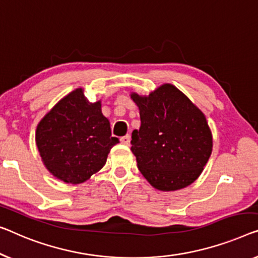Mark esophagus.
I'll return each instance as SVG.
<instances>
[{"mask_svg": "<svg viewBox=\"0 0 258 258\" xmlns=\"http://www.w3.org/2000/svg\"><path fill=\"white\" fill-rule=\"evenodd\" d=\"M120 141H121V144H124V145H130L131 136H130V134H126V136H124V137L121 138Z\"/></svg>", "mask_w": 258, "mask_h": 258, "instance_id": "esophagus-1", "label": "esophagus"}]
</instances>
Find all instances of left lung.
<instances>
[{"label":"left lung","mask_w":258,"mask_h":258,"mask_svg":"<svg viewBox=\"0 0 258 258\" xmlns=\"http://www.w3.org/2000/svg\"><path fill=\"white\" fill-rule=\"evenodd\" d=\"M141 125L132 132L131 151L138 168L155 189H183L202 174L212 153L206 118L183 92L163 84L148 97L131 95Z\"/></svg>","instance_id":"left-lung-1"}]
</instances>
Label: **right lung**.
Here are the masks:
<instances>
[{"mask_svg":"<svg viewBox=\"0 0 258 258\" xmlns=\"http://www.w3.org/2000/svg\"><path fill=\"white\" fill-rule=\"evenodd\" d=\"M118 142L111 136L101 102L90 103L81 88L57 102L36 131L45 167L56 178L72 184L86 182L101 170Z\"/></svg>","mask_w":258,"mask_h":258,"instance_id":"obj_1","label":"right lung"}]
</instances>
